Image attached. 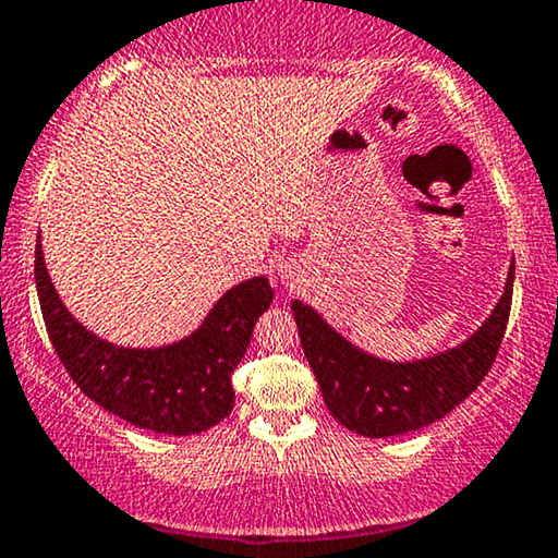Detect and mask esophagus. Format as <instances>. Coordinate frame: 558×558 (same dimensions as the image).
<instances>
[{"mask_svg": "<svg viewBox=\"0 0 558 558\" xmlns=\"http://www.w3.org/2000/svg\"><path fill=\"white\" fill-rule=\"evenodd\" d=\"M279 277H281V281H287V284H292L294 274H292V269H289V266L284 264V266H279Z\"/></svg>", "mask_w": 558, "mask_h": 558, "instance_id": "34e87169", "label": "esophagus"}]
</instances>
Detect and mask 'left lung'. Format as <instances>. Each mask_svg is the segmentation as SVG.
I'll list each match as a JSON object with an SVG mask.
<instances>
[{
  "instance_id": "8db88e82",
  "label": "left lung",
  "mask_w": 558,
  "mask_h": 558,
  "mask_svg": "<svg viewBox=\"0 0 558 558\" xmlns=\"http://www.w3.org/2000/svg\"><path fill=\"white\" fill-rule=\"evenodd\" d=\"M515 262L490 315L460 345L416 361H386L340 335L315 307L292 300L302 350L330 414L361 437L384 439L439 422L487 376L506 332Z\"/></svg>"
}]
</instances>
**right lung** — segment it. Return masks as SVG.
Listing matches in <instances>:
<instances>
[{
	"label": "right lung",
	"instance_id": "right-lung-1",
	"mask_svg": "<svg viewBox=\"0 0 558 558\" xmlns=\"http://www.w3.org/2000/svg\"><path fill=\"white\" fill-rule=\"evenodd\" d=\"M35 284L52 348L81 391L129 424L172 437L201 434L231 414V373L246 353L256 319L274 300L269 279L251 277L228 289L187 338L126 348L68 312L45 266L40 233Z\"/></svg>",
	"mask_w": 558,
	"mask_h": 558
}]
</instances>
